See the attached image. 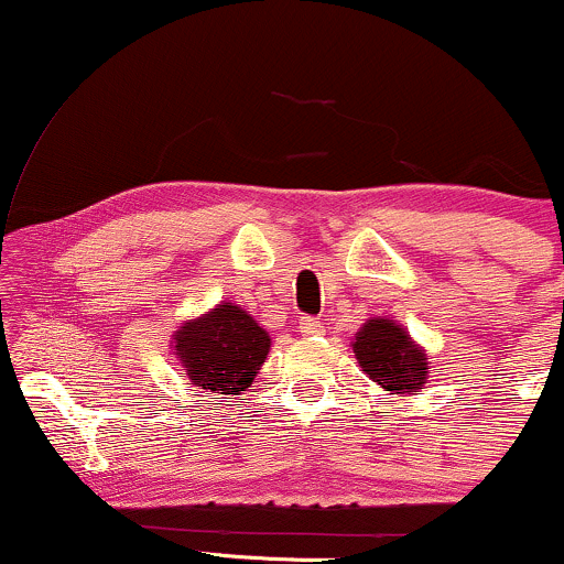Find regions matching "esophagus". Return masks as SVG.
I'll list each match as a JSON object with an SVG mask.
<instances>
[{"label": "esophagus", "instance_id": "esophagus-1", "mask_svg": "<svg viewBox=\"0 0 564 564\" xmlns=\"http://www.w3.org/2000/svg\"><path fill=\"white\" fill-rule=\"evenodd\" d=\"M300 332L302 334H323V321L321 318H310V315H302L300 318Z\"/></svg>", "mask_w": 564, "mask_h": 564}]
</instances>
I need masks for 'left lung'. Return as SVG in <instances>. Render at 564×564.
<instances>
[{"label":"left lung","mask_w":564,"mask_h":564,"mask_svg":"<svg viewBox=\"0 0 564 564\" xmlns=\"http://www.w3.org/2000/svg\"><path fill=\"white\" fill-rule=\"evenodd\" d=\"M352 349L364 371L387 392L403 394L424 387L426 355L392 321H368L355 336Z\"/></svg>","instance_id":"8db88e82"}]
</instances>
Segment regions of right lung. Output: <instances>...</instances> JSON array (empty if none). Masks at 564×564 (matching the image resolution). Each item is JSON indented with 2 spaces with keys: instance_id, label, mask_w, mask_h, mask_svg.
Instances as JSON below:
<instances>
[{
  "instance_id": "obj_1",
  "label": "right lung",
  "mask_w": 564,
  "mask_h": 564,
  "mask_svg": "<svg viewBox=\"0 0 564 564\" xmlns=\"http://www.w3.org/2000/svg\"><path fill=\"white\" fill-rule=\"evenodd\" d=\"M187 379L206 394H241L268 358L270 336L238 304L225 302L174 334Z\"/></svg>"
}]
</instances>
